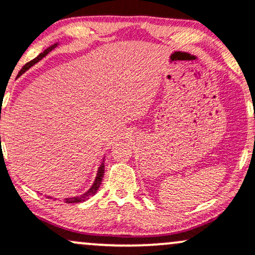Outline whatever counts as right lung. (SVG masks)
Wrapping results in <instances>:
<instances>
[{"mask_svg":"<svg viewBox=\"0 0 255 255\" xmlns=\"http://www.w3.org/2000/svg\"><path fill=\"white\" fill-rule=\"evenodd\" d=\"M58 44H59V43L52 44V46L48 47V48L44 49V52H42L40 55H37V57H36L35 59L31 60V61H29V63H27V64H25V65L23 66V69H21L20 71H19L18 76H21V75H23L24 72L26 71V70H29L30 68H31L32 65H35L36 63H38V61H40V60L42 59V58L46 57V55L48 54L50 50L54 49L55 47L58 46ZM0 141H1V135H0ZM103 162H104V161H103ZM104 170H105V166H104V163H102V164H100V166H99V168H98L97 177H96V179H94L93 185L89 187V189L87 190L85 194H82V195H80V196H75V197L65 198V203H78V202H83V201L88 200L89 197H92V196L96 195L97 191H98V189H99L100 184H102L103 178H104Z\"/></svg>","mask_w":255,"mask_h":255,"instance_id":"obj_1","label":"right lung"}]
</instances>
